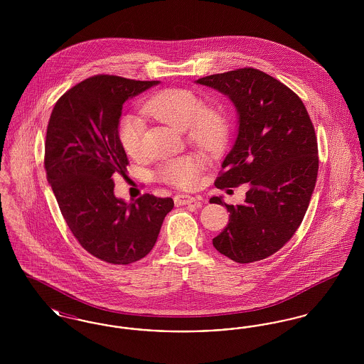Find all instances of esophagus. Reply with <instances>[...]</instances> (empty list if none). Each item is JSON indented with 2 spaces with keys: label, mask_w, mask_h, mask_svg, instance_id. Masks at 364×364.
Returning a JSON list of instances; mask_svg holds the SVG:
<instances>
[{
  "label": "esophagus",
  "mask_w": 364,
  "mask_h": 364,
  "mask_svg": "<svg viewBox=\"0 0 364 364\" xmlns=\"http://www.w3.org/2000/svg\"><path fill=\"white\" fill-rule=\"evenodd\" d=\"M198 202V199L195 196H191V195H186V193H180V195H176L174 196V203L177 206H184V205H191V203H195Z\"/></svg>",
  "instance_id": "34e87169"
}]
</instances>
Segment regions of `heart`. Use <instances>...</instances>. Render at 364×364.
I'll use <instances>...</instances> for the list:
<instances>
[{
    "label": "heart",
    "mask_w": 364,
    "mask_h": 364,
    "mask_svg": "<svg viewBox=\"0 0 364 364\" xmlns=\"http://www.w3.org/2000/svg\"><path fill=\"white\" fill-rule=\"evenodd\" d=\"M203 101L188 90L169 88L151 95L144 112L156 120L165 122L178 131H186L191 141L200 150L214 153L225 143L228 119L225 112L214 106H203ZM119 140L129 156H138L141 150L143 122L138 116L125 114L119 122ZM202 164L193 156H181L165 162L159 168V177L178 188L196 186Z\"/></svg>",
    "instance_id": "b5f03b06"
}]
</instances>
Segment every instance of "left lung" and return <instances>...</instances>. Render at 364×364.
Here are the masks:
<instances>
[{
  "label": "left lung",
  "instance_id": "8db88e82",
  "mask_svg": "<svg viewBox=\"0 0 364 364\" xmlns=\"http://www.w3.org/2000/svg\"><path fill=\"white\" fill-rule=\"evenodd\" d=\"M226 95L237 112V136L223 161L215 187L248 183L242 205H226L229 223L213 239L237 263L264 259L291 240L310 205L318 174V144L301 100L273 76L254 68L198 79Z\"/></svg>",
  "mask_w": 364,
  "mask_h": 364
}]
</instances>
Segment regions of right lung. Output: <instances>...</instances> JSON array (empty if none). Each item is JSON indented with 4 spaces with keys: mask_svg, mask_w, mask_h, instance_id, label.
Returning a JSON list of instances; mask_svg holds the SVG:
<instances>
[{
    "mask_svg": "<svg viewBox=\"0 0 364 364\" xmlns=\"http://www.w3.org/2000/svg\"><path fill=\"white\" fill-rule=\"evenodd\" d=\"M161 82L110 75L88 77L54 105L45 143L49 184L80 245L98 259L129 264L156 245L172 198L146 193L134 203L116 198L113 174L128 158L119 140L122 105Z\"/></svg>",
    "mask_w": 364,
    "mask_h": 364,
    "instance_id": "right-lung-1",
    "label": "right lung"
}]
</instances>
